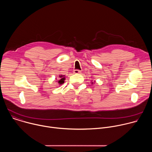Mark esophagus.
<instances>
[{"mask_svg": "<svg viewBox=\"0 0 152 152\" xmlns=\"http://www.w3.org/2000/svg\"><path fill=\"white\" fill-rule=\"evenodd\" d=\"M81 72L79 70H73V73H75V74H78V73H80Z\"/></svg>", "mask_w": 152, "mask_h": 152, "instance_id": "1", "label": "esophagus"}]
</instances>
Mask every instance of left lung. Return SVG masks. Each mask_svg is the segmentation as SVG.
I'll return each mask as SVG.
<instances>
[{
    "instance_id": "left-lung-1",
    "label": "left lung",
    "mask_w": 152,
    "mask_h": 152,
    "mask_svg": "<svg viewBox=\"0 0 152 152\" xmlns=\"http://www.w3.org/2000/svg\"><path fill=\"white\" fill-rule=\"evenodd\" d=\"M93 82H92V84H93Z\"/></svg>"
}]
</instances>
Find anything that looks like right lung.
<instances>
[{"mask_svg": "<svg viewBox=\"0 0 152 152\" xmlns=\"http://www.w3.org/2000/svg\"><path fill=\"white\" fill-rule=\"evenodd\" d=\"M65 75H59V80H58V83H59V85H62V83H64V80H65Z\"/></svg>", "mask_w": 152, "mask_h": 152, "instance_id": "obj_1", "label": "right lung"}]
</instances>
